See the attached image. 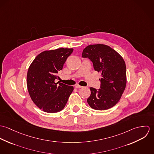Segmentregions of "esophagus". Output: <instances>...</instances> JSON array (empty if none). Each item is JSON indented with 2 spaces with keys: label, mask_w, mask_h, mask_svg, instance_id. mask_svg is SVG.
<instances>
[{
  "label": "esophagus",
  "mask_w": 154,
  "mask_h": 154,
  "mask_svg": "<svg viewBox=\"0 0 154 154\" xmlns=\"http://www.w3.org/2000/svg\"><path fill=\"white\" fill-rule=\"evenodd\" d=\"M75 87L76 88H82L83 87H82V86H81V85H78V84H76V85H75Z\"/></svg>",
  "instance_id": "obj_1"
}]
</instances>
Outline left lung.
Here are the masks:
<instances>
[{
	"instance_id": "1",
	"label": "left lung",
	"mask_w": 154,
	"mask_h": 154,
	"mask_svg": "<svg viewBox=\"0 0 154 154\" xmlns=\"http://www.w3.org/2000/svg\"><path fill=\"white\" fill-rule=\"evenodd\" d=\"M82 57L90 59L95 70L102 76L100 89L90 88L88 104L97 110L112 107L119 101L126 86V67L123 57L110 46L102 44L88 45Z\"/></svg>"
}]
</instances>
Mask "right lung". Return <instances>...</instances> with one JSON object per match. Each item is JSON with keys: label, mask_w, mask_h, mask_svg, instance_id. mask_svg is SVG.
Returning <instances> with one entry per match:
<instances>
[{"label": "right lung", "mask_w": 154, "mask_h": 154, "mask_svg": "<svg viewBox=\"0 0 154 154\" xmlns=\"http://www.w3.org/2000/svg\"><path fill=\"white\" fill-rule=\"evenodd\" d=\"M73 48H59L40 53L28 68L26 85L34 103L44 112L54 113L64 109L73 91L72 86L56 82Z\"/></svg>", "instance_id": "add662e5"}]
</instances>
